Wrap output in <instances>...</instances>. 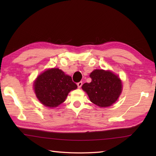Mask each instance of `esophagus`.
Returning a JSON list of instances; mask_svg holds the SVG:
<instances>
[{"label":"esophagus","instance_id":"esophagus-1","mask_svg":"<svg viewBox=\"0 0 156 156\" xmlns=\"http://www.w3.org/2000/svg\"><path fill=\"white\" fill-rule=\"evenodd\" d=\"M77 85H78V87L80 88L82 86V82H79L77 83Z\"/></svg>","mask_w":156,"mask_h":156}]
</instances>
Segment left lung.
<instances>
[{"label": "left lung", "mask_w": 156, "mask_h": 156, "mask_svg": "<svg viewBox=\"0 0 156 156\" xmlns=\"http://www.w3.org/2000/svg\"><path fill=\"white\" fill-rule=\"evenodd\" d=\"M92 81L82 85L92 103L100 107H110L117 101L122 92V83L119 76L111 71L94 69L90 73Z\"/></svg>", "instance_id": "left-lung-1"}]
</instances>
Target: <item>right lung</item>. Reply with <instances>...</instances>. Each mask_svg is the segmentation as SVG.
<instances>
[{
  "label": "right lung",
  "mask_w": 156,
  "mask_h": 156,
  "mask_svg": "<svg viewBox=\"0 0 156 156\" xmlns=\"http://www.w3.org/2000/svg\"><path fill=\"white\" fill-rule=\"evenodd\" d=\"M71 76L58 68L48 69L34 82L36 97L45 107L54 108L64 102L69 92L77 88Z\"/></svg>",
  "instance_id": "1"
}]
</instances>
